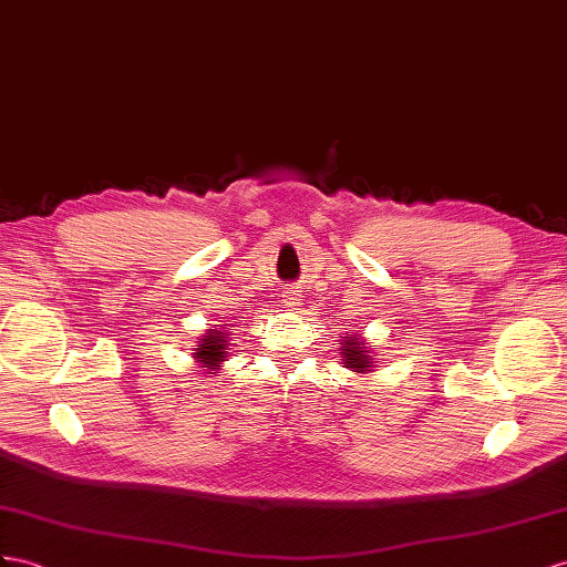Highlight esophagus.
I'll use <instances>...</instances> for the list:
<instances>
[{"instance_id":"esophagus-1","label":"esophagus","mask_w":567,"mask_h":567,"mask_svg":"<svg viewBox=\"0 0 567 567\" xmlns=\"http://www.w3.org/2000/svg\"><path fill=\"white\" fill-rule=\"evenodd\" d=\"M282 303H285V307H289V309H295L297 303H299V295H297V289H287V292L282 295Z\"/></svg>"}]
</instances>
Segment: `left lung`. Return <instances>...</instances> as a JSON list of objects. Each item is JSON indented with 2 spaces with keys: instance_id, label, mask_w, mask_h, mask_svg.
I'll return each mask as SVG.
<instances>
[{
  "instance_id": "8db88e82",
  "label": "left lung",
  "mask_w": 567,
  "mask_h": 567,
  "mask_svg": "<svg viewBox=\"0 0 567 567\" xmlns=\"http://www.w3.org/2000/svg\"><path fill=\"white\" fill-rule=\"evenodd\" d=\"M342 344H344V350H342L344 359L342 361L347 364V369H354L357 373H369L373 369V361L369 357V350L364 347L367 342L361 340L359 336L342 340Z\"/></svg>"
}]
</instances>
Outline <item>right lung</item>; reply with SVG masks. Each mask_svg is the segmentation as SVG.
<instances>
[{"label":"right lung","mask_w":567,"mask_h":567,"mask_svg":"<svg viewBox=\"0 0 567 567\" xmlns=\"http://www.w3.org/2000/svg\"><path fill=\"white\" fill-rule=\"evenodd\" d=\"M227 336L223 330H208L200 336V342L196 344V361L203 364L206 371H217V367L223 364L227 357Z\"/></svg>","instance_id":"1"}]
</instances>
